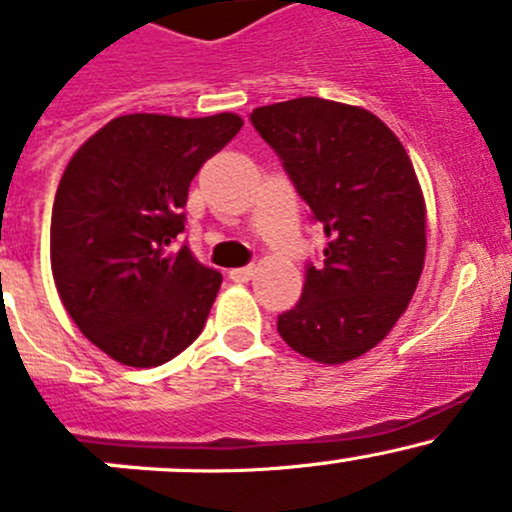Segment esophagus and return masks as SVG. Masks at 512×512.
Wrapping results in <instances>:
<instances>
[{
	"label": "esophagus",
	"instance_id": "1",
	"mask_svg": "<svg viewBox=\"0 0 512 512\" xmlns=\"http://www.w3.org/2000/svg\"><path fill=\"white\" fill-rule=\"evenodd\" d=\"M252 277H255V267H235V270H230V280L232 282H250Z\"/></svg>",
	"mask_w": 512,
	"mask_h": 512
}]
</instances>
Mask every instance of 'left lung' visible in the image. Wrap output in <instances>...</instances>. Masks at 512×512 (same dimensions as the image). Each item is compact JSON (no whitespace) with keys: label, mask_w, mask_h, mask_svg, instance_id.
<instances>
[{"label":"left lung","mask_w":512,"mask_h":512,"mask_svg":"<svg viewBox=\"0 0 512 512\" xmlns=\"http://www.w3.org/2000/svg\"><path fill=\"white\" fill-rule=\"evenodd\" d=\"M250 118L329 240L324 265L309 267L277 332L319 364L352 361L394 329L421 280L426 200L414 163L361 106L302 96L255 108Z\"/></svg>","instance_id":"1"}]
</instances>
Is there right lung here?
Masks as SVG:
<instances>
[{"instance_id":"1","label":"right lung","mask_w":512,"mask_h":512,"mask_svg":"<svg viewBox=\"0 0 512 512\" xmlns=\"http://www.w3.org/2000/svg\"><path fill=\"white\" fill-rule=\"evenodd\" d=\"M240 128L237 113H128L71 156L51 210V275L76 327L111 359L160 366L203 332L223 275L170 245L185 230L190 180Z\"/></svg>"}]
</instances>
